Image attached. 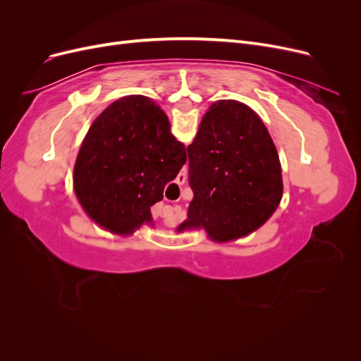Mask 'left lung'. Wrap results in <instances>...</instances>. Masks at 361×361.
Segmentation results:
<instances>
[{"instance_id":"1","label":"left lung","mask_w":361,"mask_h":361,"mask_svg":"<svg viewBox=\"0 0 361 361\" xmlns=\"http://www.w3.org/2000/svg\"><path fill=\"white\" fill-rule=\"evenodd\" d=\"M194 199L178 232L203 228L231 243L264 226L283 197L279 152L256 111L235 99L214 102L188 146Z\"/></svg>"}]
</instances>
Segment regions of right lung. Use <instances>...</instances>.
<instances>
[{
	"label": "right lung",
	"instance_id": "add662e5",
	"mask_svg": "<svg viewBox=\"0 0 361 361\" xmlns=\"http://www.w3.org/2000/svg\"><path fill=\"white\" fill-rule=\"evenodd\" d=\"M187 161L161 106L143 94L114 101L87 130L73 167V190L94 224L118 236L154 227L150 206Z\"/></svg>",
	"mask_w": 361,
	"mask_h": 361
}]
</instances>
